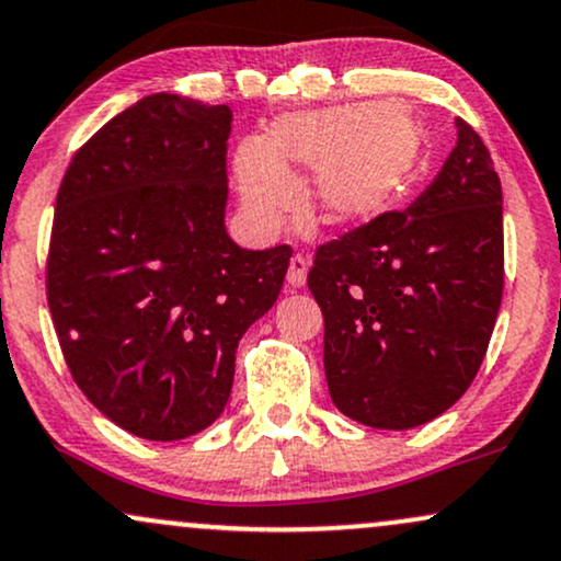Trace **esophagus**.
I'll use <instances>...</instances> for the list:
<instances>
[{"label":"esophagus","mask_w":561,"mask_h":561,"mask_svg":"<svg viewBox=\"0 0 561 561\" xmlns=\"http://www.w3.org/2000/svg\"><path fill=\"white\" fill-rule=\"evenodd\" d=\"M306 276H308V259L306 255L295 253L293 259H289V268H287V285L293 289H298L306 285Z\"/></svg>","instance_id":"obj_1"}]
</instances>
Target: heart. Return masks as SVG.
<instances>
[{"label":"heart","instance_id":"obj_1","mask_svg":"<svg viewBox=\"0 0 561 561\" xmlns=\"http://www.w3.org/2000/svg\"><path fill=\"white\" fill-rule=\"evenodd\" d=\"M423 153V127L402 104H347L289 114L266 140L238 153L245 206L272 221L293 201L300 174L313 172L306 208L323 225L366 219L391 201Z\"/></svg>","mask_w":561,"mask_h":561}]
</instances>
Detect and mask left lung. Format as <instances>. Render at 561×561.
Wrapping results in <instances>:
<instances>
[{"label":"left lung","instance_id":"1","mask_svg":"<svg viewBox=\"0 0 561 561\" xmlns=\"http://www.w3.org/2000/svg\"><path fill=\"white\" fill-rule=\"evenodd\" d=\"M308 287L342 413L404 431L449 410L481 368L504 289L502 185L481 135L457 117L436 180L404 211L316 248Z\"/></svg>","mask_w":561,"mask_h":561}]
</instances>
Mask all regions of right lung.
Segmentation results:
<instances>
[{
    "instance_id": "1",
    "label": "right lung",
    "mask_w": 561,
    "mask_h": 561,
    "mask_svg": "<svg viewBox=\"0 0 561 561\" xmlns=\"http://www.w3.org/2000/svg\"><path fill=\"white\" fill-rule=\"evenodd\" d=\"M232 112L153 93L78 148L57 193L46 300L65 363L112 423L151 442L211 426L240 336L293 248L229 240Z\"/></svg>"
}]
</instances>
